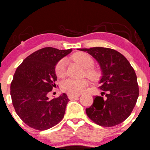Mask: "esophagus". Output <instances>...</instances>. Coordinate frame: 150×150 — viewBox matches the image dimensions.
Masks as SVG:
<instances>
[{"instance_id": "esophagus-1", "label": "esophagus", "mask_w": 150, "mask_h": 150, "mask_svg": "<svg viewBox=\"0 0 150 150\" xmlns=\"http://www.w3.org/2000/svg\"><path fill=\"white\" fill-rule=\"evenodd\" d=\"M79 96L80 95H72V94H69L68 98L69 99H70V100H72V99L77 98H78Z\"/></svg>"}]
</instances>
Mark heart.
<instances>
[{"label":"heart","mask_w":150,"mask_h":150,"mask_svg":"<svg viewBox=\"0 0 150 150\" xmlns=\"http://www.w3.org/2000/svg\"><path fill=\"white\" fill-rule=\"evenodd\" d=\"M73 59L85 69L83 75L91 80H96L100 76V72L97 69L93 67L94 60L92 57L87 53L78 52L73 55ZM67 62L64 59H62L55 65L54 71L58 78H64L66 75ZM88 83L86 79L73 80L67 79L61 83V89L62 91L68 93L80 94L87 87Z\"/></svg>","instance_id":"b5f03b06"}]
</instances>
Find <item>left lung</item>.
I'll return each instance as SVG.
<instances>
[{"instance_id": "1", "label": "left lung", "mask_w": 150, "mask_h": 150, "mask_svg": "<svg viewBox=\"0 0 150 150\" xmlns=\"http://www.w3.org/2000/svg\"><path fill=\"white\" fill-rule=\"evenodd\" d=\"M98 61L102 70L99 83L102 96H95L93 103L86 108L94 123L105 127L118 125L133 111L139 96L137 78L127 58L116 50L105 47L79 49ZM105 97H103V95Z\"/></svg>"}]
</instances>
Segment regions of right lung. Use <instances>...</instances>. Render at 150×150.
<instances>
[{
    "mask_svg": "<svg viewBox=\"0 0 150 150\" xmlns=\"http://www.w3.org/2000/svg\"><path fill=\"white\" fill-rule=\"evenodd\" d=\"M72 51L45 47L28 56L17 67L11 84L15 111L26 125L43 131L64 117L69 98L65 93L50 100L47 94L56 87L55 65Z\"/></svg>",
    "mask_w": 150,
    "mask_h": 150,
    "instance_id": "right-lung-1",
    "label": "right lung"
}]
</instances>
